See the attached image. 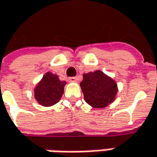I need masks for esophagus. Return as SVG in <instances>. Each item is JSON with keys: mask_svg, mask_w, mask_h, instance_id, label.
Instances as JSON below:
<instances>
[{"mask_svg": "<svg viewBox=\"0 0 157 157\" xmlns=\"http://www.w3.org/2000/svg\"><path fill=\"white\" fill-rule=\"evenodd\" d=\"M68 80H69V82H76L77 81V78L76 77H71V78H70Z\"/></svg>", "mask_w": 157, "mask_h": 157, "instance_id": "obj_1", "label": "esophagus"}]
</instances>
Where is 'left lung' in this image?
Here are the masks:
<instances>
[{
	"label": "left lung",
	"instance_id": "left-lung-1",
	"mask_svg": "<svg viewBox=\"0 0 157 157\" xmlns=\"http://www.w3.org/2000/svg\"><path fill=\"white\" fill-rule=\"evenodd\" d=\"M80 87L85 101L94 108H103L115 100L116 82L100 70L83 75Z\"/></svg>",
	"mask_w": 157,
	"mask_h": 157
}]
</instances>
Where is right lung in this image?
<instances>
[{
  "mask_svg": "<svg viewBox=\"0 0 157 157\" xmlns=\"http://www.w3.org/2000/svg\"><path fill=\"white\" fill-rule=\"evenodd\" d=\"M65 81H61L58 76L48 71L34 90L35 99L40 105L51 106L57 103L63 94Z\"/></svg>",
  "mask_w": 157,
  "mask_h": 157,
  "instance_id": "add662e5",
  "label": "right lung"
}]
</instances>
